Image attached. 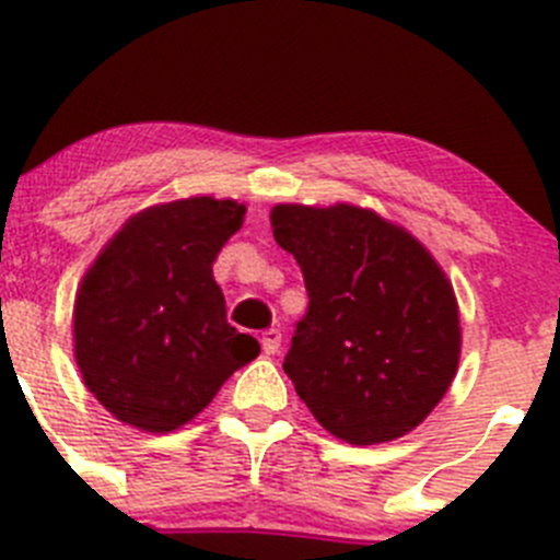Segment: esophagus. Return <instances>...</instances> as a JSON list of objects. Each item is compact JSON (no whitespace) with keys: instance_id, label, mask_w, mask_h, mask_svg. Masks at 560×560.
Listing matches in <instances>:
<instances>
[{"instance_id":"esophagus-1","label":"esophagus","mask_w":560,"mask_h":560,"mask_svg":"<svg viewBox=\"0 0 560 560\" xmlns=\"http://www.w3.org/2000/svg\"><path fill=\"white\" fill-rule=\"evenodd\" d=\"M281 348V331L279 328H268V331L262 334V351L268 353V357H273V353H279Z\"/></svg>"}]
</instances>
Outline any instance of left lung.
<instances>
[{"label": "left lung", "instance_id": "8db88e82", "mask_svg": "<svg viewBox=\"0 0 560 560\" xmlns=\"http://www.w3.org/2000/svg\"><path fill=\"white\" fill-rule=\"evenodd\" d=\"M270 223L310 292L284 373L315 420L351 445L420 425L462 353L445 270L406 229L351 203H279Z\"/></svg>", "mask_w": 560, "mask_h": 560}]
</instances>
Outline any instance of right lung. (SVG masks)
I'll use <instances>...</instances> for the list:
<instances>
[{
    "mask_svg": "<svg viewBox=\"0 0 560 560\" xmlns=\"http://www.w3.org/2000/svg\"><path fill=\"white\" fill-rule=\"evenodd\" d=\"M243 215L232 198L160 203L129 218L91 265L74 304V357L115 420L176 431L259 357V342L229 326L212 276Z\"/></svg>",
    "mask_w": 560,
    "mask_h": 560,
    "instance_id": "obj_1",
    "label": "right lung"
}]
</instances>
